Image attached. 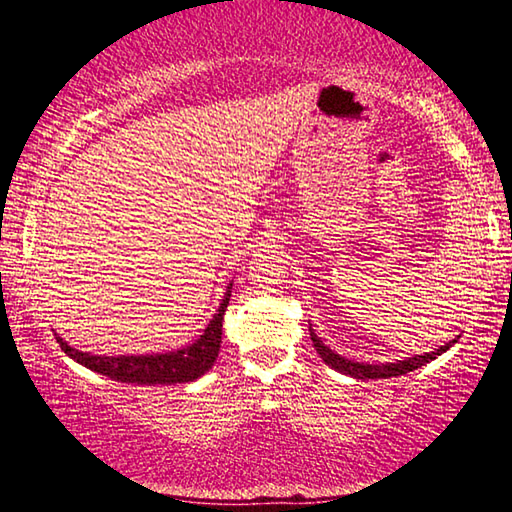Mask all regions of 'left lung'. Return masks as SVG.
<instances>
[{
	"mask_svg": "<svg viewBox=\"0 0 512 512\" xmlns=\"http://www.w3.org/2000/svg\"><path fill=\"white\" fill-rule=\"evenodd\" d=\"M309 334H311V341H314L316 352L320 354V359H323L327 366H332L334 370H339V372H343V375H350L354 379H388V377L406 375V372L418 370L424 366V363H429L436 357H440V354L447 352L458 341V336H456V339H452L449 343L440 345L438 350L413 354V357H406V359L395 361V363H361V361L345 359V357H341V354H336L334 350H329L327 345L318 339L314 329H311V325H309Z\"/></svg>",
	"mask_w": 512,
	"mask_h": 512,
	"instance_id": "1",
	"label": "left lung"
}]
</instances>
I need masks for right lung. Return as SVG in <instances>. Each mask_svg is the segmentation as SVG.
Masks as SVG:
<instances>
[{"label":"right lung","mask_w":512,"mask_h":512,"mask_svg":"<svg viewBox=\"0 0 512 512\" xmlns=\"http://www.w3.org/2000/svg\"><path fill=\"white\" fill-rule=\"evenodd\" d=\"M230 289L232 284H228V289H225L221 307L210 320V325L203 329L201 339H196L192 345H185V348L180 350L162 354H128V357L126 354H119V357H99V354L72 348V345H67V341L60 339V336H56V339L67 357H72L85 368L99 372V375L110 377L112 381L140 386L185 384V381L203 377L205 372L214 366L216 357H219L223 316L232 296Z\"/></svg>","instance_id":"obj_1"}]
</instances>
